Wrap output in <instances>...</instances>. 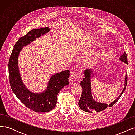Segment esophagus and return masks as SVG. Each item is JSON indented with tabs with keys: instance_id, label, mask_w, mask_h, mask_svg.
Here are the masks:
<instances>
[{
	"instance_id": "1",
	"label": "esophagus",
	"mask_w": 135,
	"mask_h": 135,
	"mask_svg": "<svg viewBox=\"0 0 135 135\" xmlns=\"http://www.w3.org/2000/svg\"><path fill=\"white\" fill-rule=\"evenodd\" d=\"M79 76H80V73L78 71H73L70 74V78L71 79L78 78L79 77Z\"/></svg>"
}]
</instances>
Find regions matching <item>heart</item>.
I'll list each match as a JSON object with an SVG mask.
<instances>
[{
    "mask_svg": "<svg viewBox=\"0 0 135 135\" xmlns=\"http://www.w3.org/2000/svg\"><path fill=\"white\" fill-rule=\"evenodd\" d=\"M100 54L98 52H96L95 54L89 55L87 56L83 60V64L86 66H91V65L95 64L98 59L99 57Z\"/></svg>",
    "mask_w": 135,
    "mask_h": 135,
    "instance_id": "heart-1",
    "label": "heart"
}]
</instances>
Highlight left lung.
Listing matches in <instances>:
<instances>
[{
	"instance_id": "left-lung-1",
	"label": "left lung",
	"mask_w": 135,
	"mask_h": 135,
	"mask_svg": "<svg viewBox=\"0 0 135 135\" xmlns=\"http://www.w3.org/2000/svg\"><path fill=\"white\" fill-rule=\"evenodd\" d=\"M119 60L123 62L128 64L127 57L126 52H124V54L120 57ZM127 73H126L125 76L124 86L123 91L115 100L112 102L109 105H108L106 103H100V102L96 101L93 99L91 91V78L93 75V70H92V69L85 70L84 71V78H83V81H81L80 82V85L82 87V93H81L78 103V105L80 109L84 112L92 113L93 111H96L97 112H101L105 109H107L108 107H112L120 99V97L124 92L127 83Z\"/></svg>"
}]
</instances>
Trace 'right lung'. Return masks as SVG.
Segmentation results:
<instances>
[{
  "instance_id": "obj_1",
  "label": "right lung",
  "mask_w": 135,
  "mask_h": 135,
  "mask_svg": "<svg viewBox=\"0 0 135 135\" xmlns=\"http://www.w3.org/2000/svg\"><path fill=\"white\" fill-rule=\"evenodd\" d=\"M48 27L34 28L18 39L12 50L8 64L9 78L12 91L28 108L38 113L48 112L56 105L57 97L60 91L69 84V70H66L52 75L45 90L40 93L31 92L24 84L19 70L18 60L23 47L34 42L36 38L47 34Z\"/></svg>"
}]
</instances>
